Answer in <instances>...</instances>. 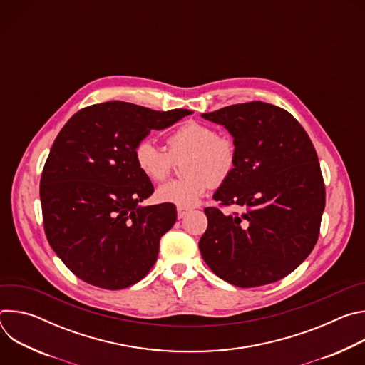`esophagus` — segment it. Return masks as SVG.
I'll list each match as a JSON object with an SVG mask.
<instances>
[{"instance_id":"34e87169","label":"esophagus","mask_w":365,"mask_h":365,"mask_svg":"<svg viewBox=\"0 0 365 365\" xmlns=\"http://www.w3.org/2000/svg\"><path fill=\"white\" fill-rule=\"evenodd\" d=\"M187 210H185V207H178V218L179 220H182V218H185L186 215H187Z\"/></svg>"}]
</instances>
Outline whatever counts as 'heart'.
<instances>
[{
    "mask_svg": "<svg viewBox=\"0 0 365 365\" xmlns=\"http://www.w3.org/2000/svg\"><path fill=\"white\" fill-rule=\"evenodd\" d=\"M168 150L150 138L140 140L133 150L138 170L150 180H163L173 168L175 159L187 155L183 179L169 180L159 186L158 199L179 207H192L214 183L224 182L234 170L237 148L230 137L218 135L205 123L186 121L168 137Z\"/></svg>",
    "mask_w": 365,
    "mask_h": 365,
    "instance_id": "1",
    "label": "heart"
}]
</instances>
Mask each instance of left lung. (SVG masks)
I'll return each mask as SVG.
<instances>
[{
	"label": "left lung",
	"mask_w": 365,
	"mask_h": 365,
	"mask_svg": "<svg viewBox=\"0 0 365 365\" xmlns=\"http://www.w3.org/2000/svg\"><path fill=\"white\" fill-rule=\"evenodd\" d=\"M234 137L237 162L214 193L242 215L205 207L202 258L218 277L238 286L274 283L314 250L325 207L317 150L296 118L272 103L252 101L202 114Z\"/></svg>",
	"instance_id": "left-lung-1"
}]
</instances>
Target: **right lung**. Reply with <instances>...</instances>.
<instances>
[{
  "instance_id": "right-lung-1",
  "label": "right lung",
  "mask_w": 365,
  "mask_h": 365,
  "mask_svg": "<svg viewBox=\"0 0 365 365\" xmlns=\"http://www.w3.org/2000/svg\"><path fill=\"white\" fill-rule=\"evenodd\" d=\"M190 114L110 101L78 111L58 134L40 180L43 224L50 247L81 280L120 290L154 266L176 206L140 205L154 187L133 150L151 130Z\"/></svg>"
}]
</instances>
